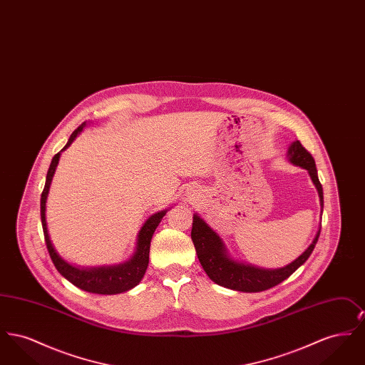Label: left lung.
Here are the masks:
<instances>
[{
    "label": "left lung",
    "instance_id": "8db88e82",
    "mask_svg": "<svg viewBox=\"0 0 365 365\" xmlns=\"http://www.w3.org/2000/svg\"><path fill=\"white\" fill-rule=\"evenodd\" d=\"M289 160L294 165H298L309 173L313 185L319 191L320 205L323 208V187L317 176L312 155L301 145L299 140H295L289 149ZM319 235L320 230L317 231L311 246L289 265L279 269H262L231 260L227 255L226 246L220 237L198 215L192 216L191 228V240L194 243L198 260L209 278L223 287L246 293H259L268 290L282 283L284 279L289 278L298 267H301L309 259L319 240Z\"/></svg>",
    "mask_w": 365,
    "mask_h": 365
}]
</instances>
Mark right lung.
Segmentation results:
<instances>
[{
  "label": "right lung",
  "instance_id": "1",
  "mask_svg": "<svg viewBox=\"0 0 365 365\" xmlns=\"http://www.w3.org/2000/svg\"><path fill=\"white\" fill-rule=\"evenodd\" d=\"M86 123H82L72 134L70 139L67 142V145L61 149L66 150L71 143L73 142V139L76 138V135L83 130ZM61 152H58L57 155H54L51 163V167L48 170L46 175V182H45V187L41 194V220H42V228H43V235H45V242L48 252L51 255L53 264L56 267V269L67 279L70 280L72 284H75L76 287L88 292V293H94V294H118V293H124L133 287H135L140 282V279L143 278L148 264H149V250H150V241L153 237V232L156 231L158 223L161 222V219L164 217V215L167 213V210H161L158 213H155L153 216H150L143 227L140 228L138 235V243H137V250L134 253V256L131 257V260L116 265V267H101V268H91V269H81L76 267H72L68 262L63 260L57 252L54 250L49 234H48V227H46V217H45V209H46V197L49 192L51 187V182H52L53 175L56 171V167L58 164V158Z\"/></svg>",
  "mask_w": 365,
  "mask_h": 365
}]
</instances>
